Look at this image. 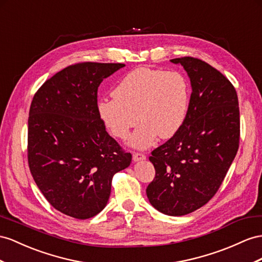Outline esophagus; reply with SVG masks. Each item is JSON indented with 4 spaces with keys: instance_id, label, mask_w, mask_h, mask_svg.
<instances>
[{
    "instance_id": "esophagus-1",
    "label": "esophagus",
    "mask_w": 262,
    "mask_h": 262,
    "mask_svg": "<svg viewBox=\"0 0 262 262\" xmlns=\"http://www.w3.org/2000/svg\"><path fill=\"white\" fill-rule=\"evenodd\" d=\"M146 159V156L142 152H133V160L134 162H139V160Z\"/></svg>"
}]
</instances>
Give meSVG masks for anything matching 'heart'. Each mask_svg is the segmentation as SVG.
Instances as JSON below:
<instances>
[{"instance_id":"1","label":"heart","mask_w":262,"mask_h":262,"mask_svg":"<svg viewBox=\"0 0 262 262\" xmlns=\"http://www.w3.org/2000/svg\"><path fill=\"white\" fill-rule=\"evenodd\" d=\"M112 94L114 99L98 104L103 122L123 140L138 120L142 122L130 144L147 148L157 135L168 139L182 127L189 103V84L179 72L138 67L125 75Z\"/></svg>"}]
</instances>
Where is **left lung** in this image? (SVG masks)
Listing matches in <instances>:
<instances>
[{
    "label": "left lung",
    "instance_id": "1",
    "mask_svg": "<svg viewBox=\"0 0 262 262\" xmlns=\"http://www.w3.org/2000/svg\"><path fill=\"white\" fill-rule=\"evenodd\" d=\"M170 61L184 66L192 92L182 127L151 151L156 175L146 193L160 212L184 216L223 184L239 148L240 114L237 92L218 70L190 56Z\"/></svg>",
    "mask_w": 262,
    "mask_h": 262
}]
</instances>
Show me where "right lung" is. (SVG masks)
Masks as SVG:
<instances>
[{"instance_id":"add662e5","label":"right lung","mask_w":262,"mask_h":262,"mask_svg":"<svg viewBox=\"0 0 262 262\" xmlns=\"http://www.w3.org/2000/svg\"><path fill=\"white\" fill-rule=\"evenodd\" d=\"M124 66L70 65L46 80L33 97L29 167L46 200L66 216L89 219L102 211L114 175L132 162V154L106 132L97 105L99 84Z\"/></svg>"}]
</instances>
